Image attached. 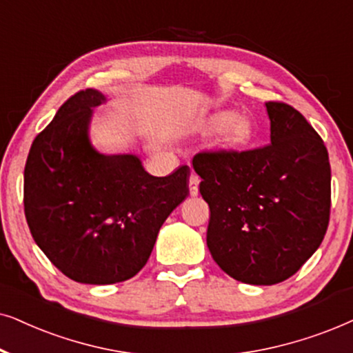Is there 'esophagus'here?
<instances>
[{
	"label": "esophagus",
	"instance_id": "1",
	"mask_svg": "<svg viewBox=\"0 0 353 353\" xmlns=\"http://www.w3.org/2000/svg\"><path fill=\"white\" fill-rule=\"evenodd\" d=\"M199 184H200V177L196 176V174L192 172L189 177V190H190L192 196L199 195Z\"/></svg>",
	"mask_w": 353,
	"mask_h": 353
}]
</instances>
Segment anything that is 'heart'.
I'll use <instances>...</instances> for the list:
<instances>
[{"instance_id":"heart-1","label":"heart","mask_w":353,"mask_h":353,"mask_svg":"<svg viewBox=\"0 0 353 353\" xmlns=\"http://www.w3.org/2000/svg\"><path fill=\"white\" fill-rule=\"evenodd\" d=\"M201 132L208 135L219 132L221 147L228 152H236L252 142L255 125L247 116H236L232 111H218L203 121Z\"/></svg>"}]
</instances>
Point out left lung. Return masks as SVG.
I'll return each instance as SVG.
<instances>
[{"mask_svg":"<svg viewBox=\"0 0 353 353\" xmlns=\"http://www.w3.org/2000/svg\"><path fill=\"white\" fill-rule=\"evenodd\" d=\"M271 143L201 152L192 164L210 206L206 245L234 279L272 285L294 276L321 245L331 210L327 150L290 105L268 101Z\"/></svg>","mask_w":353,"mask_h":353,"instance_id":"left-lung-1","label":"left lung"}]
</instances>
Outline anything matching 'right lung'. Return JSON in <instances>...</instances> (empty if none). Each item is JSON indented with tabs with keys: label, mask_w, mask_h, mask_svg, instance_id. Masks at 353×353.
I'll return each instance as SVG.
<instances>
[{
	"label": "right lung",
	"mask_w": 353,
	"mask_h": 353,
	"mask_svg": "<svg viewBox=\"0 0 353 353\" xmlns=\"http://www.w3.org/2000/svg\"><path fill=\"white\" fill-rule=\"evenodd\" d=\"M106 98L81 90L37 135L23 169V211L48 260L82 284H116L148 261L158 232L189 195V166L154 177L135 154L92 147L93 108Z\"/></svg>",
	"instance_id": "add662e5"
}]
</instances>
